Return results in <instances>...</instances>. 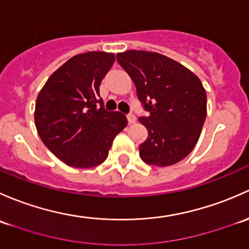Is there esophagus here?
<instances>
[{
    "label": "esophagus",
    "mask_w": 249,
    "mask_h": 249,
    "mask_svg": "<svg viewBox=\"0 0 249 249\" xmlns=\"http://www.w3.org/2000/svg\"><path fill=\"white\" fill-rule=\"evenodd\" d=\"M127 120H128V124H135V121H137V117H135L134 114H132V112H130V114L127 115Z\"/></svg>",
    "instance_id": "1"
}]
</instances>
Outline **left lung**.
I'll return each mask as SVG.
<instances>
[{"label":"left lung","instance_id":"obj_1","mask_svg":"<svg viewBox=\"0 0 249 249\" xmlns=\"http://www.w3.org/2000/svg\"><path fill=\"white\" fill-rule=\"evenodd\" d=\"M116 58L148 112L139 117L148 133L139 146L140 158L156 166L178 163L196 147L206 119V92L200 79L157 53L128 50Z\"/></svg>","mask_w":249,"mask_h":249}]
</instances>
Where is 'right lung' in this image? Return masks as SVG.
Here are the masks:
<instances>
[{
    "label": "right lung",
    "instance_id": "right-lung-1",
    "mask_svg": "<svg viewBox=\"0 0 249 249\" xmlns=\"http://www.w3.org/2000/svg\"><path fill=\"white\" fill-rule=\"evenodd\" d=\"M114 62V53H79L53 73L38 93V134L69 166L84 169L103 163L115 137L127 125L124 115L104 109L99 96L102 80Z\"/></svg>",
    "mask_w": 249,
    "mask_h": 249
}]
</instances>
